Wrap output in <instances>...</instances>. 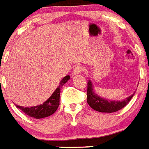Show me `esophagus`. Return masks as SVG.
Instances as JSON below:
<instances>
[{
    "label": "esophagus",
    "mask_w": 149,
    "mask_h": 149,
    "mask_svg": "<svg viewBox=\"0 0 149 149\" xmlns=\"http://www.w3.org/2000/svg\"><path fill=\"white\" fill-rule=\"evenodd\" d=\"M84 70H85V68H84L83 66H82V65L76 66V67H75L74 69H73V73H74L75 75H76V74H79V73H82V71H84Z\"/></svg>",
    "instance_id": "obj_1"
}]
</instances>
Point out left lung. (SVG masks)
I'll return each mask as SVG.
<instances>
[{"label": "left lung", "instance_id": "8db88e82", "mask_svg": "<svg viewBox=\"0 0 149 149\" xmlns=\"http://www.w3.org/2000/svg\"><path fill=\"white\" fill-rule=\"evenodd\" d=\"M94 88L91 80H88L87 88V102L93 109L100 112H115L120 110L130 101L134 96V93L130 97L124 100L123 101H109L108 100L100 97L96 94H94Z\"/></svg>", "mask_w": 149, "mask_h": 149}]
</instances>
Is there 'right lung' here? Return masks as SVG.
<instances>
[{
	"instance_id": "1",
	"label": "right lung",
	"mask_w": 149,
	"mask_h": 149,
	"mask_svg": "<svg viewBox=\"0 0 149 149\" xmlns=\"http://www.w3.org/2000/svg\"><path fill=\"white\" fill-rule=\"evenodd\" d=\"M69 79L70 76L64 77L63 79L61 81L59 86L52 94V96L41 105L32 107H23L16 105V107L21 109L29 117L34 118H37V119L51 116L53 113H55L57 109L58 108L59 104H60L59 102H60L61 88Z\"/></svg>"
}]
</instances>
